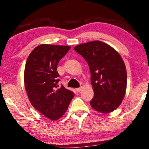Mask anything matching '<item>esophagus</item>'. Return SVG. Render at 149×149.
<instances>
[{"label":"esophagus","instance_id":"esophagus-1","mask_svg":"<svg viewBox=\"0 0 149 149\" xmlns=\"http://www.w3.org/2000/svg\"><path fill=\"white\" fill-rule=\"evenodd\" d=\"M81 90H82V87H79V88H77L76 89V91L77 92H80Z\"/></svg>","mask_w":149,"mask_h":149}]
</instances>
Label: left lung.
I'll list each match as a JSON object with an SVG mask.
<instances>
[{
	"mask_svg": "<svg viewBox=\"0 0 149 149\" xmlns=\"http://www.w3.org/2000/svg\"><path fill=\"white\" fill-rule=\"evenodd\" d=\"M74 49L88 63L94 91L91 107L102 113L113 111L121 105L127 89V70L121 56L99 40L79 44Z\"/></svg>",
	"mask_w": 149,
	"mask_h": 149,
	"instance_id": "1",
	"label": "left lung"
}]
</instances>
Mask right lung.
Here are the masks:
<instances>
[{
  "label": "right lung",
  "instance_id": "add662e5",
  "mask_svg": "<svg viewBox=\"0 0 149 149\" xmlns=\"http://www.w3.org/2000/svg\"><path fill=\"white\" fill-rule=\"evenodd\" d=\"M70 48L40 44L32 51L26 63L24 81L28 100L36 110L54 121L63 116L74 97L63 86L59 87L56 71L60 60Z\"/></svg>",
  "mask_w": 149,
  "mask_h": 149
}]
</instances>
